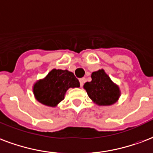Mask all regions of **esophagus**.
<instances>
[{
    "instance_id": "obj_1",
    "label": "esophagus",
    "mask_w": 153,
    "mask_h": 153,
    "mask_svg": "<svg viewBox=\"0 0 153 153\" xmlns=\"http://www.w3.org/2000/svg\"><path fill=\"white\" fill-rule=\"evenodd\" d=\"M79 82H80V86H81V87H82V86H83V84H84V82H85V79H84V78L80 79Z\"/></svg>"
}]
</instances>
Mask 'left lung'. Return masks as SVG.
Listing matches in <instances>:
<instances>
[{
  "mask_svg": "<svg viewBox=\"0 0 153 153\" xmlns=\"http://www.w3.org/2000/svg\"><path fill=\"white\" fill-rule=\"evenodd\" d=\"M83 88L90 99L100 106L114 105L121 96L119 87L112 81L103 69L91 74V81L85 82Z\"/></svg>",
  "mask_w": 153,
  "mask_h": 153,
  "instance_id": "left-lung-1",
  "label": "left lung"
}]
</instances>
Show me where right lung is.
Segmentation results:
<instances>
[{
    "mask_svg": "<svg viewBox=\"0 0 153 153\" xmlns=\"http://www.w3.org/2000/svg\"><path fill=\"white\" fill-rule=\"evenodd\" d=\"M78 79L67 70L53 69L45 78L33 85V93L37 101L49 107H56L65 98L69 88H79Z\"/></svg>",
    "mask_w": 153,
    "mask_h": 153,
    "instance_id": "add662e5",
    "label": "right lung"
}]
</instances>
